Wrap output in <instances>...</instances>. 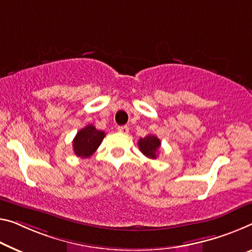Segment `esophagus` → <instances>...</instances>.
Wrapping results in <instances>:
<instances>
[{
    "label": "esophagus",
    "instance_id": "1",
    "mask_svg": "<svg viewBox=\"0 0 252 252\" xmlns=\"http://www.w3.org/2000/svg\"><path fill=\"white\" fill-rule=\"evenodd\" d=\"M117 130L119 133H123V134H127L129 131L128 126H118L117 127Z\"/></svg>",
    "mask_w": 252,
    "mask_h": 252
}]
</instances>
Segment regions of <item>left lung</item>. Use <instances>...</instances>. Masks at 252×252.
Here are the masks:
<instances>
[{"label":"left lung","instance_id":"8db88e82","mask_svg":"<svg viewBox=\"0 0 252 252\" xmlns=\"http://www.w3.org/2000/svg\"><path fill=\"white\" fill-rule=\"evenodd\" d=\"M161 142L154 135H148L144 138H139L138 148L145 157L150 158H157L158 149H160Z\"/></svg>","mask_w":252,"mask_h":252}]
</instances>
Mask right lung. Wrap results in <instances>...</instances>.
<instances>
[{"label":"right lung","mask_w":252,"mask_h":252,"mask_svg":"<svg viewBox=\"0 0 252 252\" xmlns=\"http://www.w3.org/2000/svg\"><path fill=\"white\" fill-rule=\"evenodd\" d=\"M104 131L98 130L94 125H88L77 131L73 139V151L80 158H89L95 152L104 137Z\"/></svg>","instance_id":"add662e5"}]
</instances>
